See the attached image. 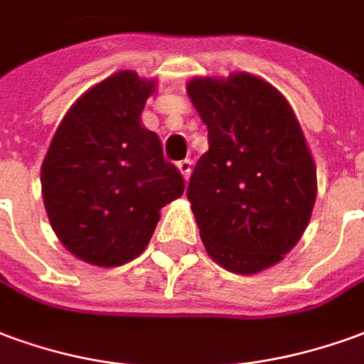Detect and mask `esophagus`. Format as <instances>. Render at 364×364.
<instances>
[{"label": "esophagus", "instance_id": "34e87169", "mask_svg": "<svg viewBox=\"0 0 364 364\" xmlns=\"http://www.w3.org/2000/svg\"><path fill=\"white\" fill-rule=\"evenodd\" d=\"M177 169L181 171L183 179L187 181L191 175V169H193V161H191V159H183V161H179V164H177Z\"/></svg>", "mask_w": 364, "mask_h": 364}]
</instances>
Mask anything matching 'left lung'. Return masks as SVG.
<instances>
[{
    "mask_svg": "<svg viewBox=\"0 0 364 364\" xmlns=\"http://www.w3.org/2000/svg\"><path fill=\"white\" fill-rule=\"evenodd\" d=\"M208 129L187 199L208 256L235 274L278 264L301 238L317 195L314 157L288 100L248 73L193 78Z\"/></svg>",
    "mask_w": 364,
    "mask_h": 364,
    "instance_id": "1",
    "label": "left lung"
}]
</instances>
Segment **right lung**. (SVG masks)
<instances>
[{"label":"right lung","mask_w":364,"mask_h":364,"mask_svg":"<svg viewBox=\"0 0 364 364\" xmlns=\"http://www.w3.org/2000/svg\"><path fill=\"white\" fill-rule=\"evenodd\" d=\"M154 90V80L132 70L92 86L58 124L41 167L55 235L68 252L94 266L138 258L161 207L185 191L157 134L139 122Z\"/></svg>","instance_id":"add662e5"}]
</instances>
